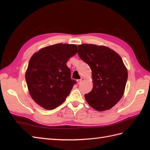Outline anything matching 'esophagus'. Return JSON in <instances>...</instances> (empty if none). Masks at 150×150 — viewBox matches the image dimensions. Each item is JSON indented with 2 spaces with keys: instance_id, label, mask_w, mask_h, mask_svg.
Returning <instances> with one entry per match:
<instances>
[{
  "instance_id": "34e87169",
  "label": "esophagus",
  "mask_w": 150,
  "mask_h": 150,
  "mask_svg": "<svg viewBox=\"0 0 150 150\" xmlns=\"http://www.w3.org/2000/svg\"><path fill=\"white\" fill-rule=\"evenodd\" d=\"M85 79V78H81V79H78L77 80V81H78V84H80L82 81H83V80Z\"/></svg>"
}]
</instances>
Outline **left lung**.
Listing matches in <instances>:
<instances>
[{
    "label": "left lung",
    "mask_w": 150,
    "mask_h": 150,
    "mask_svg": "<svg viewBox=\"0 0 150 150\" xmlns=\"http://www.w3.org/2000/svg\"><path fill=\"white\" fill-rule=\"evenodd\" d=\"M78 56L92 70L93 87L85 94L88 105L98 111L111 109L123 96L127 71L121 57L104 46L82 44Z\"/></svg>",
    "instance_id": "left-lung-1"
}]
</instances>
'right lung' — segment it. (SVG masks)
<instances>
[{"instance_id": "right-lung-1", "label": "right lung", "mask_w": 150, "mask_h": 150, "mask_svg": "<svg viewBox=\"0 0 150 150\" xmlns=\"http://www.w3.org/2000/svg\"><path fill=\"white\" fill-rule=\"evenodd\" d=\"M77 52L75 45L59 43L41 48L30 58L25 78L30 96L39 105L50 110L65 102L76 83L67 62Z\"/></svg>"}]
</instances>
